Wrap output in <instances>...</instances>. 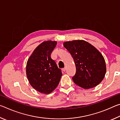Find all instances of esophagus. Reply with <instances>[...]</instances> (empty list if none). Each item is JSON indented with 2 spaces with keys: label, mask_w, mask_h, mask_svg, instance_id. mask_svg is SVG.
<instances>
[{
  "label": "esophagus",
  "mask_w": 120,
  "mask_h": 120,
  "mask_svg": "<svg viewBox=\"0 0 120 120\" xmlns=\"http://www.w3.org/2000/svg\"><path fill=\"white\" fill-rule=\"evenodd\" d=\"M62 70L63 71H66V68H62Z\"/></svg>",
  "instance_id": "esophagus-1"
}]
</instances>
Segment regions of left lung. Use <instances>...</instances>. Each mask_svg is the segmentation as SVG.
I'll list each match as a JSON object with an SVG mask.
<instances>
[{
    "label": "left lung",
    "mask_w": 120,
    "mask_h": 120,
    "mask_svg": "<svg viewBox=\"0 0 120 120\" xmlns=\"http://www.w3.org/2000/svg\"><path fill=\"white\" fill-rule=\"evenodd\" d=\"M64 47L74 59L76 72L72 80L84 89L96 86L104 79L106 63L101 53L92 44L82 40L66 41Z\"/></svg>",
    "instance_id": "8db88e82"
}]
</instances>
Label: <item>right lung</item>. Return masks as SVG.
I'll return each instance as SVG.
<instances>
[{"label":"right lung","mask_w":120,"mask_h":120,"mask_svg":"<svg viewBox=\"0 0 120 120\" xmlns=\"http://www.w3.org/2000/svg\"><path fill=\"white\" fill-rule=\"evenodd\" d=\"M56 44L54 41L43 42L34 49L26 64V74L29 83L42 94L52 93L62 75L61 70L51 58Z\"/></svg>","instance_id":"right-lung-1"}]
</instances>
